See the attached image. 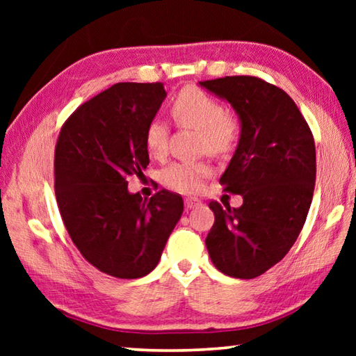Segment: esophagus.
Returning <instances> with one entry per match:
<instances>
[{
  "mask_svg": "<svg viewBox=\"0 0 356 356\" xmlns=\"http://www.w3.org/2000/svg\"><path fill=\"white\" fill-rule=\"evenodd\" d=\"M200 201H197V200H195V197H186V200H185V209L186 210H191V209H195V207H197V206H200Z\"/></svg>",
  "mask_w": 356,
  "mask_h": 356,
  "instance_id": "obj_1",
  "label": "esophagus"
}]
</instances>
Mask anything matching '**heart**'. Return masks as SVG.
I'll use <instances>...</instances> for the list:
<instances>
[{"mask_svg":"<svg viewBox=\"0 0 356 356\" xmlns=\"http://www.w3.org/2000/svg\"><path fill=\"white\" fill-rule=\"evenodd\" d=\"M170 114L177 127L197 130V149L216 156H225L237 146L238 120L225 111L218 100L196 86H186L174 95ZM170 127L160 119H152L144 130V146L155 160H161L168 152ZM210 174L212 166L207 161H176L161 171V182L170 190L193 195L197 193Z\"/></svg>","mask_w":356,"mask_h":356,"instance_id":"heart-1","label":"heart"}]
</instances>
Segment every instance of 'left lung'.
Wrapping results in <instances>:
<instances>
[{
  "mask_svg": "<svg viewBox=\"0 0 356 356\" xmlns=\"http://www.w3.org/2000/svg\"><path fill=\"white\" fill-rule=\"evenodd\" d=\"M201 86L226 99L242 122L220 184L243 204H209L215 222L206 246L221 273L251 280L278 264L303 229L316 185L314 136L295 102L261 78L225 76Z\"/></svg>",
  "mask_w": 356,
  "mask_h": 356,
  "instance_id": "left-lung-1",
  "label": "left lung"
}]
</instances>
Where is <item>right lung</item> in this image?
I'll return each mask as SVG.
<instances>
[{
    "label": "right lung",
    "instance_id": "right-lung-1",
    "mask_svg": "<svg viewBox=\"0 0 356 356\" xmlns=\"http://www.w3.org/2000/svg\"><path fill=\"white\" fill-rule=\"evenodd\" d=\"M166 92L161 83H118L84 102L63 124L55 147V193L72 242L114 278L152 272L184 212L180 195L143 201L127 177L149 165L144 130Z\"/></svg>",
    "mask_w": 356,
    "mask_h": 356
}]
</instances>
